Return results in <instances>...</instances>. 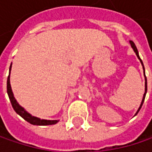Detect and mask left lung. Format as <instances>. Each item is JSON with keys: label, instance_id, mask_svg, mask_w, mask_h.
Masks as SVG:
<instances>
[{"label": "left lung", "instance_id": "8db88e82", "mask_svg": "<svg viewBox=\"0 0 152 152\" xmlns=\"http://www.w3.org/2000/svg\"><path fill=\"white\" fill-rule=\"evenodd\" d=\"M130 45L132 46V48L134 49V51H135V53H136V54H137V56L138 57V59L140 60V61H141V63H142V68H143V70H144V67H143V64H142V60L140 59V57H139V54H138V51H137V48L136 45H135V43L133 42V41H130ZM144 76H145V73H144ZM146 92H147V79H146V77H145V93H144V95H143V99H142V104H141V106L139 107V109H138V111H137V113L139 112V110L141 109V107L142 106V104H143V101H144V99H145V95H146ZM137 113L136 114H137Z\"/></svg>", "mask_w": 152, "mask_h": 152}]
</instances>
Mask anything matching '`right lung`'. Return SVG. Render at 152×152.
Instances as JSON below:
<instances>
[{"mask_svg": "<svg viewBox=\"0 0 152 152\" xmlns=\"http://www.w3.org/2000/svg\"><path fill=\"white\" fill-rule=\"evenodd\" d=\"M10 69H11V65L10 68ZM7 92L10 98V100L11 102L12 107L14 108L15 112L19 114L22 118H23L26 121H28L29 123L32 124V125H42V126H46V125H53L57 123L59 121H47V120H40L37 117L31 116L30 113H28L26 111H24V109L23 107L18 105V103L16 102L15 99L14 98L12 90H11V86H10V75L8 76V80H7Z\"/></svg>", "mask_w": 152, "mask_h": 152, "instance_id": "add662e5", "label": "right lung"}]
</instances>
